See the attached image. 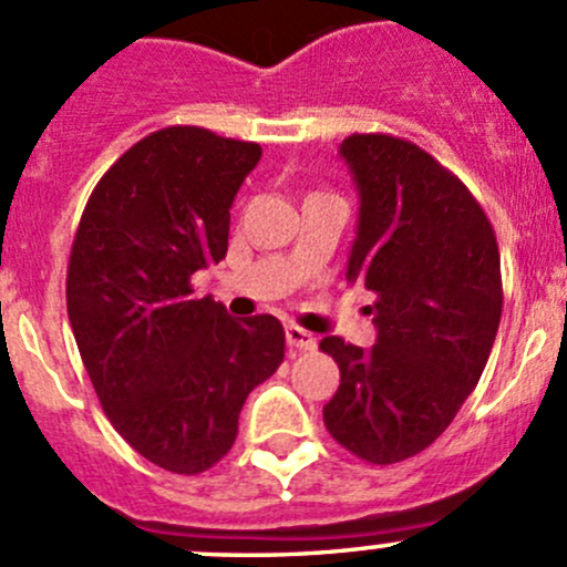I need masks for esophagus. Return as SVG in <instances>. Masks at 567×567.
<instances>
[{
    "mask_svg": "<svg viewBox=\"0 0 567 567\" xmlns=\"http://www.w3.org/2000/svg\"><path fill=\"white\" fill-rule=\"evenodd\" d=\"M285 337H288V346L293 348V351H316L318 348L316 334H310V331L301 329V326H288V329H285Z\"/></svg>",
    "mask_w": 567,
    "mask_h": 567,
    "instance_id": "1",
    "label": "esophagus"
}]
</instances>
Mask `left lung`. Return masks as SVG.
<instances>
[{
    "label": "left lung",
    "mask_w": 567,
    "mask_h": 567,
    "mask_svg": "<svg viewBox=\"0 0 567 567\" xmlns=\"http://www.w3.org/2000/svg\"><path fill=\"white\" fill-rule=\"evenodd\" d=\"M340 156L359 192L346 279L375 296L379 337L320 340L340 368L323 422L386 466L431 447L477 386L502 318L499 247L472 192L414 142L353 134Z\"/></svg>",
    "instance_id": "8db88e82"
}]
</instances>
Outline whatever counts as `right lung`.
Listing matches in <instances>:
<instances>
[{"mask_svg":"<svg viewBox=\"0 0 567 567\" xmlns=\"http://www.w3.org/2000/svg\"><path fill=\"white\" fill-rule=\"evenodd\" d=\"M257 142L153 131L93 188L68 262V318L114 431L151 463L199 474L230 453L244 400L277 373L285 329L236 320L192 274L225 260Z\"/></svg>","mask_w":567,"mask_h":567,"instance_id":"add662e5","label":"right lung"}]
</instances>
